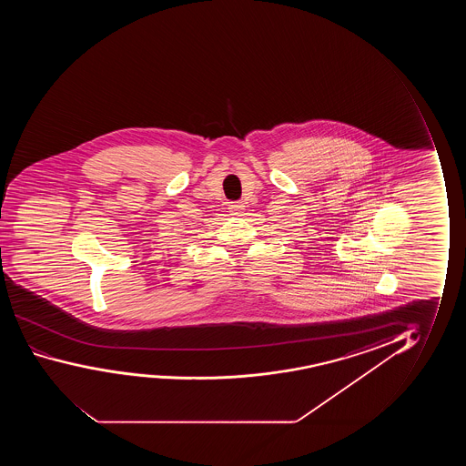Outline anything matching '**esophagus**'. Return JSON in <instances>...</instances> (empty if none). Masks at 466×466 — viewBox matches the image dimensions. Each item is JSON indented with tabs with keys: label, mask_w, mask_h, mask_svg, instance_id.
Segmentation results:
<instances>
[{
	"label": "esophagus",
	"mask_w": 466,
	"mask_h": 466,
	"mask_svg": "<svg viewBox=\"0 0 466 466\" xmlns=\"http://www.w3.org/2000/svg\"><path fill=\"white\" fill-rule=\"evenodd\" d=\"M243 210V205L240 202H230L229 211L232 215H240V211Z\"/></svg>",
	"instance_id": "1"
}]
</instances>
